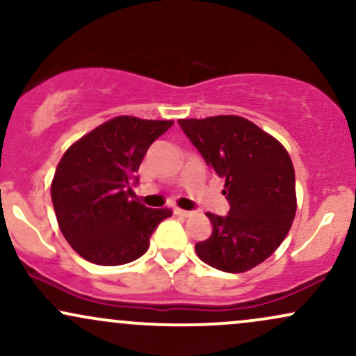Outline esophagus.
Returning <instances> with one entry per match:
<instances>
[{
  "instance_id": "obj_1",
  "label": "esophagus",
  "mask_w": 356,
  "mask_h": 356,
  "mask_svg": "<svg viewBox=\"0 0 356 356\" xmlns=\"http://www.w3.org/2000/svg\"><path fill=\"white\" fill-rule=\"evenodd\" d=\"M174 214L175 216H181V218H191V216L194 214V212H192V211H184V209H179V207H175Z\"/></svg>"
}]
</instances>
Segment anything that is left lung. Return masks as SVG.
<instances>
[{
  "instance_id": "1",
  "label": "left lung",
  "mask_w": 356,
  "mask_h": 356,
  "mask_svg": "<svg viewBox=\"0 0 356 356\" xmlns=\"http://www.w3.org/2000/svg\"><path fill=\"white\" fill-rule=\"evenodd\" d=\"M179 125L206 164L226 179L227 216L206 212L209 239L195 244L206 264L244 273L280 248L296 214L295 167L275 137L238 115L182 118Z\"/></svg>"
}]
</instances>
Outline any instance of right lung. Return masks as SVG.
<instances>
[{"mask_svg":"<svg viewBox=\"0 0 356 356\" xmlns=\"http://www.w3.org/2000/svg\"><path fill=\"white\" fill-rule=\"evenodd\" d=\"M172 120L122 115L76 140L61 157L51 201L61 234L83 259L118 266L140 257L172 211L150 209L132 191L147 149Z\"/></svg>","mask_w":356,"mask_h":356,"instance_id":"right-lung-1","label":"right lung"}]
</instances>
